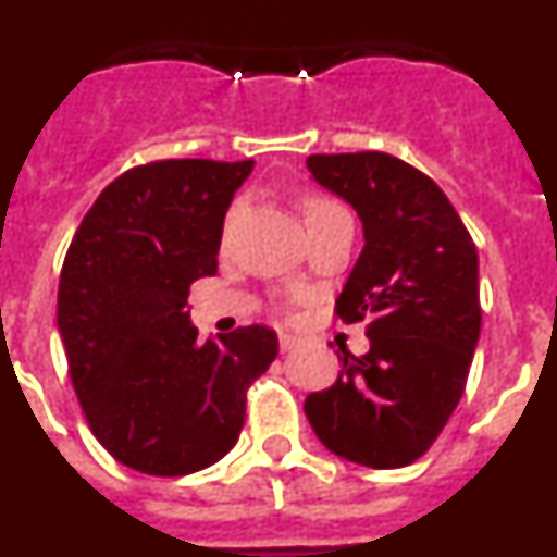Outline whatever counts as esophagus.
<instances>
[{
	"instance_id": "obj_1",
	"label": "esophagus",
	"mask_w": 557,
	"mask_h": 557,
	"mask_svg": "<svg viewBox=\"0 0 557 557\" xmlns=\"http://www.w3.org/2000/svg\"><path fill=\"white\" fill-rule=\"evenodd\" d=\"M293 348H298V337H293V334H282V351H293Z\"/></svg>"
}]
</instances>
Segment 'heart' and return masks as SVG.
Instances as JSON below:
<instances>
[{"mask_svg": "<svg viewBox=\"0 0 557 557\" xmlns=\"http://www.w3.org/2000/svg\"><path fill=\"white\" fill-rule=\"evenodd\" d=\"M298 206H301V214H304V220H307L309 231L321 228V225H326L329 220L348 214L346 206L339 203V200H334L332 195H323V191H304L301 200H298ZM234 220H236V206L228 211V218H225V234H228V228Z\"/></svg>", "mask_w": 557, "mask_h": 557, "instance_id": "b5f03b06", "label": "heart"}]
</instances>
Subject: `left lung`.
Returning a JSON list of instances; mask_svg holds the SVG:
<instances>
[{
    "mask_svg": "<svg viewBox=\"0 0 557 557\" xmlns=\"http://www.w3.org/2000/svg\"><path fill=\"white\" fill-rule=\"evenodd\" d=\"M307 164L366 228L334 314L366 321L371 351H343L337 382L304 410L337 457L401 469L435 444L466 391L482 323L476 245L441 186L391 152H321Z\"/></svg>",
    "mask_w": 557,
    "mask_h": 557,
    "instance_id": "8db88e82",
    "label": "left lung"
}]
</instances>
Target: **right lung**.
Segmentation results:
<instances>
[{
    "mask_svg": "<svg viewBox=\"0 0 557 557\" xmlns=\"http://www.w3.org/2000/svg\"><path fill=\"white\" fill-rule=\"evenodd\" d=\"M253 161L166 159L100 191L72 236L58 329L86 421L111 457L152 476L234 449L248 387L278 354L268 326L198 339L191 282L218 273L223 220Z\"/></svg>",
    "mask_w": 557,
    "mask_h": 557,
    "instance_id": "1",
    "label": "right lung"
}]
</instances>
